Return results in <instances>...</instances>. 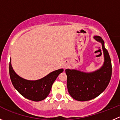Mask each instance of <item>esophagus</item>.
<instances>
[{
	"label": "esophagus",
	"instance_id": "34e87169",
	"mask_svg": "<svg viewBox=\"0 0 120 120\" xmlns=\"http://www.w3.org/2000/svg\"><path fill=\"white\" fill-rule=\"evenodd\" d=\"M68 64L67 63V62H66V63H65L64 64V68H67V67H68Z\"/></svg>",
	"mask_w": 120,
	"mask_h": 120
}]
</instances>
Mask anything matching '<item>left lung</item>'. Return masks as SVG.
I'll use <instances>...</instances> for the list:
<instances>
[{"instance_id":"left-lung-1","label":"left lung","mask_w":120,"mask_h":120,"mask_svg":"<svg viewBox=\"0 0 120 120\" xmlns=\"http://www.w3.org/2000/svg\"><path fill=\"white\" fill-rule=\"evenodd\" d=\"M94 38L102 44L105 59L102 68L89 74L74 69L65 70L68 92L78 101H88L100 95L107 87L111 78V61L108 51L105 48L104 42L100 36Z\"/></svg>"}]
</instances>
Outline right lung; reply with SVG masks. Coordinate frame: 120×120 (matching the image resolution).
<instances>
[{
    "mask_svg": "<svg viewBox=\"0 0 120 120\" xmlns=\"http://www.w3.org/2000/svg\"><path fill=\"white\" fill-rule=\"evenodd\" d=\"M63 69H60L50 73L44 78L36 81H28L18 76L9 62V75L15 88L22 96L34 101H40L47 97L51 87Z\"/></svg>",
    "mask_w": 120,
    "mask_h": 120,
    "instance_id": "obj_1",
    "label": "right lung"
}]
</instances>
